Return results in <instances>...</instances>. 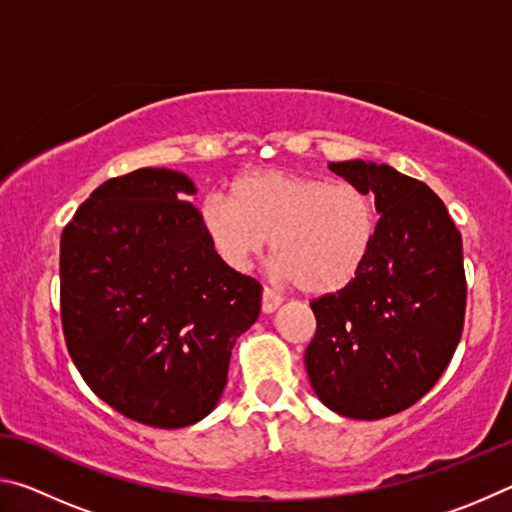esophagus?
<instances>
[{"instance_id": "esophagus-1", "label": "esophagus", "mask_w": 512, "mask_h": 512, "mask_svg": "<svg viewBox=\"0 0 512 512\" xmlns=\"http://www.w3.org/2000/svg\"><path fill=\"white\" fill-rule=\"evenodd\" d=\"M280 305H282L280 293H275L273 289L264 287V291H262V311H264V314H273V311Z\"/></svg>"}]
</instances>
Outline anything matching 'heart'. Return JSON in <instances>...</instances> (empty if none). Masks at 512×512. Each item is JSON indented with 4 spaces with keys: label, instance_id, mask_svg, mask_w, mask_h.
Returning a JSON list of instances; mask_svg holds the SVG:
<instances>
[{
    "label": "heart",
    "instance_id": "1",
    "mask_svg": "<svg viewBox=\"0 0 512 512\" xmlns=\"http://www.w3.org/2000/svg\"><path fill=\"white\" fill-rule=\"evenodd\" d=\"M198 221L216 257L246 271L271 239L275 273L311 296L357 280L375 248L379 210L368 189L291 171H248L210 194Z\"/></svg>",
    "mask_w": 512,
    "mask_h": 512
}]
</instances>
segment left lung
I'll use <instances>...</instances> for the list:
<instances>
[{"label": "left lung", "instance_id": "obj_1", "mask_svg": "<svg viewBox=\"0 0 512 512\" xmlns=\"http://www.w3.org/2000/svg\"><path fill=\"white\" fill-rule=\"evenodd\" d=\"M329 169L375 194L379 232L357 280L311 302L305 368L327 409L379 420L427 395L454 357L465 320L463 241L420 180L363 160Z\"/></svg>", "mask_w": 512, "mask_h": 512}]
</instances>
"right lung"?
<instances>
[{"label": "right lung", "instance_id": "right-lung-1", "mask_svg": "<svg viewBox=\"0 0 512 512\" xmlns=\"http://www.w3.org/2000/svg\"><path fill=\"white\" fill-rule=\"evenodd\" d=\"M189 194L185 173L137 169L94 189L60 237L69 357L94 395L155 429L214 411L262 307L259 282L216 257Z\"/></svg>", "mask_w": 512, "mask_h": 512}]
</instances>
